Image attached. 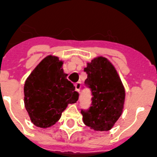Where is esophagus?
Instances as JSON below:
<instances>
[{
    "mask_svg": "<svg viewBox=\"0 0 157 157\" xmlns=\"http://www.w3.org/2000/svg\"><path fill=\"white\" fill-rule=\"evenodd\" d=\"M81 87H82V85H81V83L80 82H77V83H75V91L76 92H80V90H81Z\"/></svg>",
    "mask_w": 157,
    "mask_h": 157,
    "instance_id": "esophagus-1",
    "label": "esophagus"
}]
</instances>
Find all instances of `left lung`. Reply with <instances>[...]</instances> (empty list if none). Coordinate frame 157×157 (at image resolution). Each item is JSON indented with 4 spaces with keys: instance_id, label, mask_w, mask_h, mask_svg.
Returning a JSON list of instances; mask_svg holds the SVG:
<instances>
[{
    "instance_id": "1",
    "label": "left lung",
    "mask_w": 157,
    "mask_h": 157,
    "mask_svg": "<svg viewBox=\"0 0 157 157\" xmlns=\"http://www.w3.org/2000/svg\"><path fill=\"white\" fill-rule=\"evenodd\" d=\"M85 86L90 89L92 104L82 109L83 122L97 131H108L121 116L124 102V86L113 65L106 58L98 57L84 69Z\"/></svg>"
}]
</instances>
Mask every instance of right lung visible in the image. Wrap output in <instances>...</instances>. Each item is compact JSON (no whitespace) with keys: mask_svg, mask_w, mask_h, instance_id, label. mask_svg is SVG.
<instances>
[{"mask_svg":"<svg viewBox=\"0 0 157 157\" xmlns=\"http://www.w3.org/2000/svg\"><path fill=\"white\" fill-rule=\"evenodd\" d=\"M58 57L47 56L30 74L24 85V103L33 124L39 128L54 125L79 93L67 80Z\"/></svg>","mask_w":157,"mask_h":157,"instance_id":"1","label":"right lung"}]
</instances>
